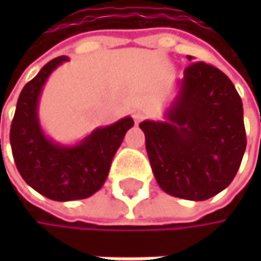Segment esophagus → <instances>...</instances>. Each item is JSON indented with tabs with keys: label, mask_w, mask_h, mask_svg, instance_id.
<instances>
[{
	"label": "esophagus",
	"mask_w": 261,
	"mask_h": 261,
	"mask_svg": "<svg viewBox=\"0 0 261 261\" xmlns=\"http://www.w3.org/2000/svg\"><path fill=\"white\" fill-rule=\"evenodd\" d=\"M145 116H146V113H145L143 110H134V112H133V119H134L136 124L142 122V121L145 119Z\"/></svg>",
	"instance_id": "1"
}]
</instances>
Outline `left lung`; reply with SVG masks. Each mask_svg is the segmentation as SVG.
Segmentation results:
<instances>
[{
  "label": "left lung",
  "instance_id": "8db88e82",
  "mask_svg": "<svg viewBox=\"0 0 261 261\" xmlns=\"http://www.w3.org/2000/svg\"><path fill=\"white\" fill-rule=\"evenodd\" d=\"M165 118L139 124L159 186L190 201L228 187L246 148L243 106L231 80L205 62L190 63Z\"/></svg>",
  "mask_w": 261,
  "mask_h": 261
}]
</instances>
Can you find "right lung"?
<instances>
[{
  "instance_id": "1",
  "label": "right lung",
  "mask_w": 261,
  "mask_h": 261,
  "mask_svg": "<svg viewBox=\"0 0 261 261\" xmlns=\"http://www.w3.org/2000/svg\"><path fill=\"white\" fill-rule=\"evenodd\" d=\"M68 60L66 56L53 59L27 83L10 127L12 152L21 177L36 192L54 201L84 199L98 192L125 133L134 125L127 116L113 125L92 131L74 146L48 139L37 118L39 96L51 72Z\"/></svg>"
}]
</instances>
